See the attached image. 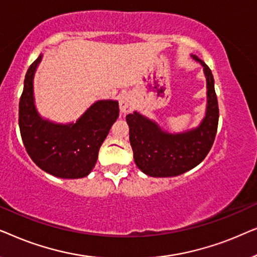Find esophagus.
Instances as JSON below:
<instances>
[{
  "mask_svg": "<svg viewBox=\"0 0 257 257\" xmlns=\"http://www.w3.org/2000/svg\"><path fill=\"white\" fill-rule=\"evenodd\" d=\"M119 107L121 113H130L133 110V98L130 93H125L119 98Z\"/></svg>",
  "mask_w": 257,
  "mask_h": 257,
  "instance_id": "34e87169",
  "label": "esophagus"
}]
</instances>
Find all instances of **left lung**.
I'll use <instances>...</instances> for the list:
<instances>
[{
  "label": "left lung",
  "instance_id": "left-lung-1",
  "mask_svg": "<svg viewBox=\"0 0 257 257\" xmlns=\"http://www.w3.org/2000/svg\"><path fill=\"white\" fill-rule=\"evenodd\" d=\"M191 56L202 65L207 83L206 113L198 127L171 133L137 111L126 115L135 163L150 177H177L192 170L205 159L215 139L219 105L212 71L205 62Z\"/></svg>",
  "mask_w": 257,
  "mask_h": 257
}]
</instances>
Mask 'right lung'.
<instances>
[{
  "label": "right lung",
  "instance_id": "1",
  "mask_svg": "<svg viewBox=\"0 0 257 257\" xmlns=\"http://www.w3.org/2000/svg\"><path fill=\"white\" fill-rule=\"evenodd\" d=\"M40 55L28 69L20 98L19 124L24 147L41 170L62 179H79L90 174L101 144L117 120V100H97L76 122L58 124L38 113L34 98V76Z\"/></svg>",
  "mask_w": 257,
  "mask_h": 257
}]
</instances>
